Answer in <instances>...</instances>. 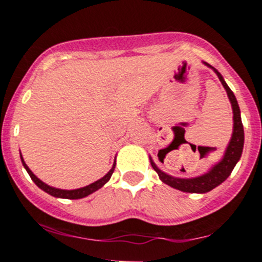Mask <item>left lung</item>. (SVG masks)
<instances>
[{
    "label": "left lung",
    "instance_id": "8db88e82",
    "mask_svg": "<svg viewBox=\"0 0 262 262\" xmlns=\"http://www.w3.org/2000/svg\"><path fill=\"white\" fill-rule=\"evenodd\" d=\"M207 66H209L208 63H205ZM212 67V66H209ZM213 68V67H212ZM214 70V68H213ZM214 72L219 76L220 81L222 82L224 88L226 89L227 97L230 99L231 106H233V114H234V130H233V137H231V141L229 143L226 148V152H225L224 159L220 161L219 164L214 165L208 173L200 176V177L195 178H176L172 176L165 174L164 172H161L155 164L154 161L151 160V165H152L154 170L159 174V178L164 183L169 185V186L174 187V189L181 190L183 192H208L211 190H213L214 187H217L219 185H221L225 180H226L229 176L233 172L234 167L238 163V160L242 156V151H243V145H244V130H243V124H242L241 119V110H239L238 102H236V98L234 95V93L231 92V89L227 86V84L225 82V80L222 79L221 73L219 71L214 70Z\"/></svg>",
    "mask_w": 262,
    "mask_h": 262
}]
</instances>
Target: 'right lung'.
I'll return each instance as SVG.
<instances>
[{
	"instance_id": "obj_1",
	"label": "right lung",
	"mask_w": 262,
	"mask_h": 262,
	"mask_svg": "<svg viewBox=\"0 0 262 262\" xmlns=\"http://www.w3.org/2000/svg\"><path fill=\"white\" fill-rule=\"evenodd\" d=\"M20 159H21V163H23L24 168H26V170L28 172L29 177L32 178V181L37 185L38 187H40L41 190H43L45 192H48V194L53 195V196L55 198H63V199H81V198H85L88 196V195H90L92 192L97 191L98 189H101L102 186H103L104 183L107 182V181L111 178L112 173H114L115 170V165H116V163H114V165H112L111 170H110L108 173H107L106 176H104L103 178H101V180L95 181V182H93L92 185H89V186H85V187H81V189H77V190H60V189H55V187H51L49 186V185H46V183H43L42 181L38 180L37 177H36L33 173L31 172V169H29L28 167H27V164L24 163L23 158H21L20 155Z\"/></svg>"
}]
</instances>
